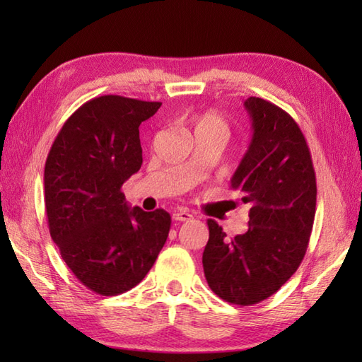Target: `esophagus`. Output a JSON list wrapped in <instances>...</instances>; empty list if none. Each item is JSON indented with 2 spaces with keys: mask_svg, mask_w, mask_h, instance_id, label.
Here are the masks:
<instances>
[{
  "mask_svg": "<svg viewBox=\"0 0 362 362\" xmlns=\"http://www.w3.org/2000/svg\"><path fill=\"white\" fill-rule=\"evenodd\" d=\"M173 219L179 221V222H185V221H191L193 219V214H191L188 210H175L173 213Z\"/></svg>",
  "mask_w": 362,
  "mask_h": 362,
  "instance_id": "1",
  "label": "esophagus"
}]
</instances>
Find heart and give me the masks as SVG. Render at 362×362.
Wrapping results in <instances>:
<instances>
[{"label": "heart", "instance_id": "b5f03b06", "mask_svg": "<svg viewBox=\"0 0 362 362\" xmlns=\"http://www.w3.org/2000/svg\"><path fill=\"white\" fill-rule=\"evenodd\" d=\"M193 124H194V134H213V135H219L227 140V136L230 134V126L224 117H221L218 112H204L199 113L193 118Z\"/></svg>", "mask_w": 362, "mask_h": 362}]
</instances>
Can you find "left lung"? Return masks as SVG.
Returning a JSON list of instances; mask_svg holds the SVG:
<instances>
[{"label":"left lung","mask_w":362,"mask_h":362,"mask_svg":"<svg viewBox=\"0 0 362 362\" xmlns=\"http://www.w3.org/2000/svg\"><path fill=\"white\" fill-rule=\"evenodd\" d=\"M244 107L253 134L232 189L250 206L249 230L227 241L222 227L209 219L202 264L214 294L249 306L275 294L302 263L317 188L308 144L291 115L255 96Z\"/></svg>","instance_id":"1"}]
</instances>
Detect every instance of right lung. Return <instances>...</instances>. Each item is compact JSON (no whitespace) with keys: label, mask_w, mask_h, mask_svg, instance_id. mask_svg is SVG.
<instances>
[{"label":"right lung","mask_w":362,"mask_h":362,"mask_svg":"<svg viewBox=\"0 0 362 362\" xmlns=\"http://www.w3.org/2000/svg\"><path fill=\"white\" fill-rule=\"evenodd\" d=\"M161 103L105 95L81 105L60 129L45 165L52 241L83 286L118 296L140 283L166 243L163 209H130L121 191L143 163L140 124Z\"/></svg>","instance_id":"right-lung-1"}]
</instances>
